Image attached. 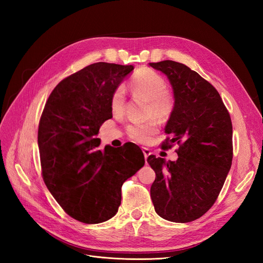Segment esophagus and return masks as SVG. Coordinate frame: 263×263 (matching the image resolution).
<instances>
[{
	"label": "esophagus",
	"instance_id": "esophagus-1",
	"mask_svg": "<svg viewBox=\"0 0 263 263\" xmlns=\"http://www.w3.org/2000/svg\"><path fill=\"white\" fill-rule=\"evenodd\" d=\"M142 153H144L145 159H146V161H147L148 157L151 155V151H150V149H148V148H142Z\"/></svg>",
	"mask_w": 263,
	"mask_h": 263
}]
</instances>
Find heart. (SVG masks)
<instances>
[{
	"label": "heart",
	"mask_w": 263,
	"mask_h": 263,
	"mask_svg": "<svg viewBox=\"0 0 263 263\" xmlns=\"http://www.w3.org/2000/svg\"><path fill=\"white\" fill-rule=\"evenodd\" d=\"M130 91L135 97L147 101V116L156 117L159 121H166L174 108V99L166 91V82L159 73L153 70H140L129 82ZM110 107L114 113H122L125 107V91L117 87L110 99ZM158 130L155 119L146 123L132 124L127 127V134L132 140L138 144H146Z\"/></svg>",
	"instance_id": "b5f03b06"
}]
</instances>
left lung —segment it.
<instances>
[{
  "instance_id": "left-lung-1",
  "label": "left lung",
  "mask_w": 263,
  "mask_h": 263,
  "mask_svg": "<svg viewBox=\"0 0 263 263\" xmlns=\"http://www.w3.org/2000/svg\"><path fill=\"white\" fill-rule=\"evenodd\" d=\"M150 67L169 79L174 108L164 128L177 142V161L151 155L156 172L150 196L159 216L174 222L193 221L208 212L224 185L233 160V125L215 87L195 71L172 60Z\"/></svg>"
}]
</instances>
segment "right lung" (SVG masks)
I'll return each instance as SVG.
<instances>
[{
	"label": "right lung",
	"instance_id": "1",
	"mask_svg": "<svg viewBox=\"0 0 263 263\" xmlns=\"http://www.w3.org/2000/svg\"><path fill=\"white\" fill-rule=\"evenodd\" d=\"M133 66L97 62L67 77L46 102L38 127L43 179L69 216L84 224L112 218L123 183L145 164L140 148L101 150V125L112 118L113 92Z\"/></svg>",
	"mask_w": 263,
	"mask_h": 263
}]
</instances>
